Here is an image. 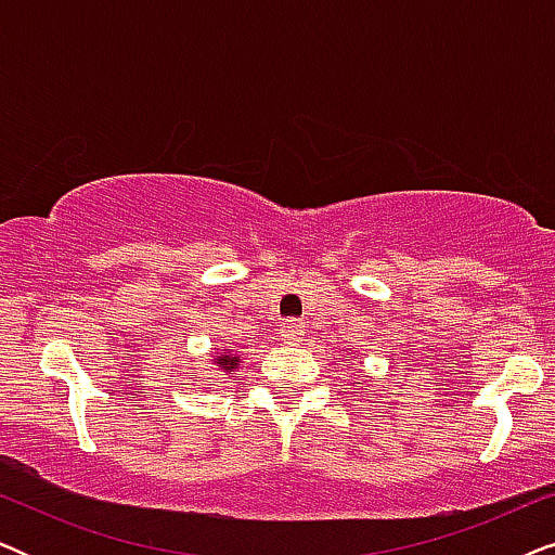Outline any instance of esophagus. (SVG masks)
I'll list each match as a JSON object with an SVG mask.
<instances>
[{"label":"esophagus","instance_id":"34e87169","mask_svg":"<svg viewBox=\"0 0 555 555\" xmlns=\"http://www.w3.org/2000/svg\"><path fill=\"white\" fill-rule=\"evenodd\" d=\"M280 336H283L287 346L300 344L302 336H306V325H302L300 321H285L283 328H280Z\"/></svg>","mask_w":555,"mask_h":555}]
</instances>
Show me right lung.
Here are the masks:
<instances>
[{
  "instance_id": "add662e5",
  "label": "right lung",
  "mask_w": 555,
  "mask_h": 555,
  "mask_svg": "<svg viewBox=\"0 0 555 555\" xmlns=\"http://www.w3.org/2000/svg\"><path fill=\"white\" fill-rule=\"evenodd\" d=\"M215 363L219 366V371H234L240 366V356H234L230 348H224V353L217 356Z\"/></svg>"
}]
</instances>
